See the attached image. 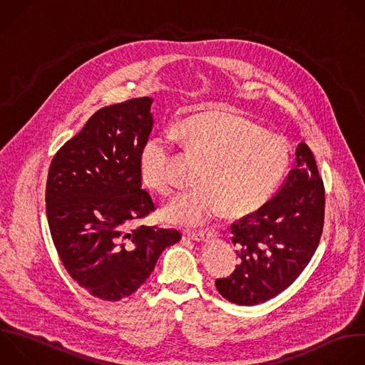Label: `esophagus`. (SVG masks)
Listing matches in <instances>:
<instances>
[{"label":"esophagus","mask_w":365,"mask_h":365,"mask_svg":"<svg viewBox=\"0 0 365 365\" xmlns=\"http://www.w3.org/2000/svg\"><path fill=\"white\" fill-rule=\"evenodd\" d=\"M214 230H201L197 232H187V238L194 241H205L214 235Z\"/></svg>","instance_id":"obj_1"}]
</instances>
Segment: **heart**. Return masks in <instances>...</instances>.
<instances>
[{
    "mask_svg": "<svg viewBox=\"0 0 365 365\" xmlns=\"http://www.w3.org/2000/svg\"><path fill=\"white\" fill-rule=\"evenodd\" d=\"M175 141L202 160L201 187L182 192L164 210L170 222L197 227L227 211L231 217L258 210L272 194L289 164L285 141L254 123L228 114L185 120L173 135L150 138L140 154V174L153 191L170 195L177 182Z\"/></svg>",
    "mask_w": 365,
    "mask_h": 365,
    "instance_id": "b5f03b06",
    "label": "heart"
}]
</instances>
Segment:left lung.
<instances>
[{"label": "left lung", "mask_w": 365, "mask_h": 365, "mask_svg": "<svg viewBox=\"0 0 365 365\" xmlns=\"http://www.w3.org/2000/svg\"><path fill=\"white\" fill-rule=\"evenodd\" d=\"M297 165L279 191L257 211L231 224L241 259L215 287L238 305L265 302L287 289L308 265L324 227L325 190L311 150L301 143Z\"/></svg>", "instance_id": "left-lung-1"}]
</instances>
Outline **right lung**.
Returning <instances> with one entry per match:
<instances>
[{"label":"right lung","mask_w":365,"mask_h":365,"mask_svg":"<svg viewBox=\"0 0 365 365\" xmlns=\"http://www.w3.org/2000/svg\"><path fill=\"white\" fill-rule=\"evenodd\" d=\"M151 104L143 97L98 110L48 171L46 210L58 257L76 282L104 301L135 292L161 252L181 240L175 228H130L155 210L140 174Z\"/></svg>","instance_id":"1"}]
</instances>
